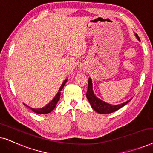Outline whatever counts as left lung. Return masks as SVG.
I'll use <instances>...</instances> for the list:
<instances>
[{
    "instance_id": "8db88e82",
    "label": "left lung",
    "mask_w": 153,
    "mask_h": 153,
    "mask_svg": "<svg viewBox=\"0 0 153 153\" xmlns=\"http://www.w3.org/2000/svg\"><path fill=\"white\" fill-rule=\"evenodd\" d=\"M137 38L140 41L139 37L137 34H135ZM86 97L88 100L90 104L92 106V108L96 112L99 113L100 114H111L116 111L120 109L123 106H124L125 104H127L128 102H130V100L128 101L124 102V103L118 104V105H113L106 103V102L102 101L99 98L96 97L93 91V83H92V79L91 78L88 79V91L86 93Z\"/></svg>"
}]
</instances>
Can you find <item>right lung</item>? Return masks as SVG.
Listing matches in <instances>:
<instances>
[{
	"label": "right lung",
	"instance_id": "add662e5",
	"mask_svg": "<svg viewBox=\"0 0 153 153\" xmlns=\"http://www.w3.org/2000/svg\"><path fill=\"white\" fill-rule=\"evenodd\" d=\"M67 81H68V79H65V80L63 81V83H62V85H61V86H60V89L58 90V93L56 94V96H55V97H54L53 99L51 101V102H49V104H47V105H46L45 106H44V107L40 108H33L29 107L28 106L26 105V104H24L26 106H27V107L30 108V109L32 110L33 112L36 113V114H49V113L52 111H53L54 108H55L56 104H57V103H58V102L59 101L60 96V91H62V88H63L64 85H65Z\"/></svg>",
	"mask_w": 153,
	"mask_h": 153
}]
</instances>
